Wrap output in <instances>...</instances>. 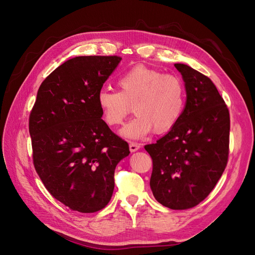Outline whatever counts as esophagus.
<instances>
[{
	"mask_svg": "<svg viewBox=\"0 0 255 255\" xmlns=\"http://www.w3.org/2000/svg\"><path fill=\"white\" fill-rule=\"evenodd\" d=\"M128 146H129V151L130 152H136L137 150L140 149V144L137 143V142H129Z\"/></svg>",
	"mask_w": 255,
	"mask_h": 255,
	"instance_id": "esophagus-1",
	"label": "esophagus"
}]
</instances>
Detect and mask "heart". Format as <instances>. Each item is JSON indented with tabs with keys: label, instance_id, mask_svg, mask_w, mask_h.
Here are the masks:
<instances>
[{
	"label": "heart",
	"instance_id": "heart-1",
	"mask_svg": "<svg viewBox=\"0 0 255 255\" xmlns=\"http://www.w3.org/2000/svg\"><path fill=\"white\" fill-rule=\"evenodd\" d=\"M118 86L120 91L102 89L97 103L109 127L121 125L134 105L136 116L122 128L123 137L136 139L152 129L156 134L167 133L182 117L186 92L176 75L139 65L122 74Z\"/></svg>",
	"mask_w": 255,
	"mask_h": 255
}]
</instances>
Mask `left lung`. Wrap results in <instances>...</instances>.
<instances>
[{
  "label": "left lung",
  "instance_id": "left-lung-1",
  "mask_svg": "<svg viewBox=\"0 0 255 255\" xmlns=\"http://www.w3.org/2000/svg\"><path fill=\"white\" fill-rule=\"evenodd\" d=\"M174 67L186 89L182 117L168 134L144 149L153 161L154 198L171 210H188L211 194L227 167L230 113L207 76L187 65Z\"/></svg>",
  "mask_w": 255,
  "mask_h": 255
}]
</instances>
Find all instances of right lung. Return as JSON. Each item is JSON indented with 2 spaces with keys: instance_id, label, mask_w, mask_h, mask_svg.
Listing matches in <instances>:
<instances>
[{
  "instance_id": "1",
  "label": "right lung",
  "mask_w": 255,
  "mask_h": 255,
  "mask_svg": "<svg viewBox=\"0 0 255 255\" xmlns=\"http://www.w3.org/2000/svg\"><path fill=\"white\" fill-rule=\"evenodd\" d=\"M119 56H78L41 83L29 115L33 163L44 187L80 213L104 208L128 144L101 119L97 97Z\"/></svg>"
}]
</instances>
